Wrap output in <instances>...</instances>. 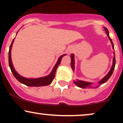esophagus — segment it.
Here are the masks:
<instances>
[{
  "label": "esophagus",
  "instance_id": "34e87169",
  "mask_svg": "<svg viewBox=\"0 0 123 123\" xmlns=\"http://www.w3.org/2000/svg\"><path fill=\"white\" fill-rule=\"evenodd\" d=\"M69 51H72V50H71V49H69Z\"/></svg>",
  "mask_w": 123,
  "mask_h": 123
}]
</instances>
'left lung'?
I'll return each instance as SVG.
<instances>
[{"instance_id":"left-lung-1","label":"left lung","mask_w":123,"mask_h":123,"mask_svg":"<svg viewBox=\"0 0 123 123\" xmlns=\"http://www.w3.org/2000/svg\"><path fill=\"white\" fill-rule=\"evenodd\" d=\"M104 29L105 30V32H106V33L107 36H108L109 39V40L111 41V46H112V47H113V49H114L113 43L112 40H111V37H110V36H109V31L108 30V29H107L106 28L104 27ZM70 58H71V62H70V63H71V68H72V69L73 71H74V54H72L70 55ZM115 65H116L115 54V52H114V57H113V65H112V66H111V70H110V71L109 72V73H108V74H107L106 75L105 77H104V78H103L101 80V81H99L98 83H99V85H101V84H104V83L106 82V81L108 80L111 77V74H112L113 72L114 69H115ZM73 82H74V84H75L77 86V87H80V88H88V87H91V84H92V83L87 82V81H82V80H77L76 81H74ZM95 88H97V87H95Z\"/></svg>"}]
</instances>
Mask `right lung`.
I'll return each instance as SVG.
<instances>
[{"mask_svg":"<svg viewBox=\"0 0 123 123\" xmlns=\"http://www.w3.org/2000/svg\"><path fill=\"white\" fill-rule=\"evenodd\" d=\"M14 39L12 40V43L11 44L9 48V51H8V63H9V66L10 68V69L12 70V74H13L14 76L15 77V79L20 83H22V84H25V85L27 86H29V87H40V86H48L49 85V84H50L51 83H52V81H53L55 75L56 70H57L58 66L60 64L62 58L63 56L66 55V54H63L60 57H59L57 62L55 64V65L54 66V67L53 68L50 74H49L48 76L37 79L25 78V77H22V76H21V75H19V74L17 72L16 70H15L14 68L13 65H12V58H11V50H12V44L14 43Z\"/></svg>","mask_w":123,"mask_h":123,"instance_id":"obj_1","label":"right lung"}]
</instances>
